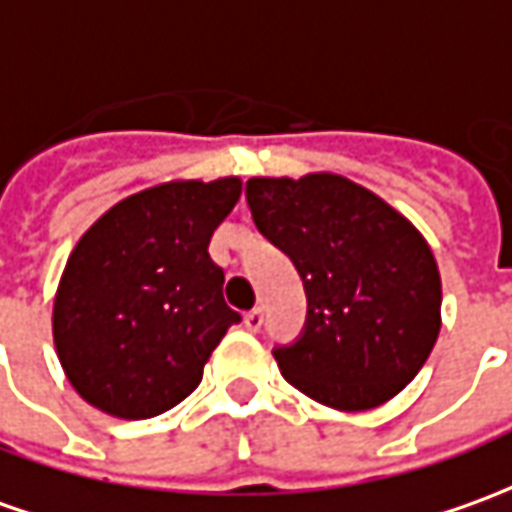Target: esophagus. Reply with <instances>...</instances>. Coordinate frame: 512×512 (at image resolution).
<instances>
[{
    "instance_id": "34e87169",
    "label": "esophagus",
    "mask_w": 512,
    "mask_h": 512,
    "mask_svg": "<svg viewBox=\"0 0 512 512\" xmlns=\"http://www.w3.org/2000/svg\"><path fill=\"white\" fill-rule=\"evenodd\" d=\"M243 322H246V330L257 333V330L263 328V308H252L249 314L243 316Z\"/></svg>"
}]
</instances>
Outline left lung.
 <instances>
[{
	"instance_id": "8db88e82",
	"label": "left lung",
	"mask_w": 512,
	"mask_h": 512,
	"mask_svg": "<svg viewBox=\"0 0 512 512\" xmlns=\"http://www.w3.org/2000/svg\"><path fill=\"white\" fill-rule=\"evenodd\" d=\"M257 229L297 266L308 316L274 350L302 395L342 412L395 398L440 333V271L426 238L373 190L336 173L246 182Z\"/></svg>"
}]
</instances>
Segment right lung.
<instances>
[{
    "label": "right lung",
    "mask_w": 512,
    "mask_h": 512,
    "mask_svg": "<svg viewBox=\"0 0 512 512\" xmlns=\"http://www.w3.org/2000/svg\"><path fill=\"white\" fill-rule=\"evenodd\" d=\"M238 198V176L165 182L123 198L83 232L52 308L58 361L83 401L145 420L201 384L212 350L241 322L207 252Z\"/></svg>",
    "instance_id": "obj_1"
}]
</instances>
